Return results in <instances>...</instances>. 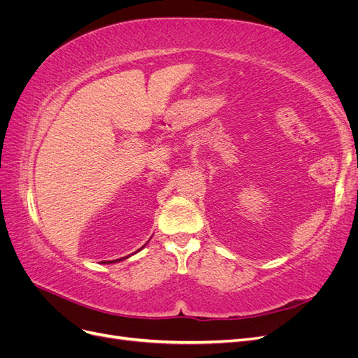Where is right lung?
<instances>
[{"mask_svg":"<svg viewBox=\"0 0 358 358\" xmlns=\"http://www.w3.org/2000/svg\"><path fill=\"white\" fill-rule=\"evenodd\" d=\"M125 258H128V257H124V258H119V259H115V262L113 263H116V262H122V259H125ZM110 263V262H109Z\"/></svg>","mask_w":358,"mask_h":358,"instance_id":"obj_1","label":"right lung"}]
</instances>
